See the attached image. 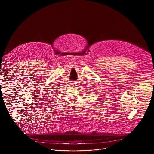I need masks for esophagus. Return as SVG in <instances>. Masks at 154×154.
Here are the masks:
<instances>
[{
    "label": "esophagus",
    "mask_w": 154,
    "mask_h": 154,
    "mask_svg": "<svg viewBox=\"0 0 154 154\" xmlns=\"http://www.w3.org/2000/svg\"><path fill=\"white\" fill-rule=\"evenodd\" d=\"M75 84H76V83H75V82H74V81H72V82L71 83V85H72V86H74Z\"/></svg>",
    "instance_id": "1"
}]
</instances>
